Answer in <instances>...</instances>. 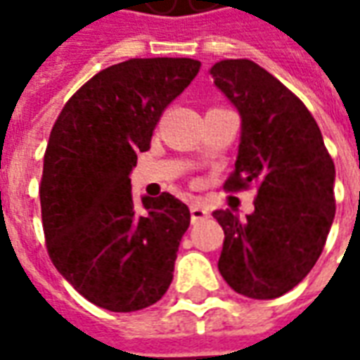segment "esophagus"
<instances>
[{
    "label": "esophagus",
    "instance_id": "1",
    "mask_svg": "<svg viewBox=\"0 0 360 360\" xmlns=\"http://www.w3.org/2000/svg\"><path fill=\"white\" fill-rule=\"evenodd\" d=\"M208 216H210V212L206 210L202 204L196 202L191 206V219H193V224H198V221H202V219H206Z\"/></svg>",
    "mask_w": 360,
    "mask_h": 360
}]
</instances>
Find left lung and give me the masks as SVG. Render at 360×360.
<instances>
[{
    "label": "left lung",
    "mask_w": 360,
    "mask_h": 360,
    "mask_svg": "<svg viewBox=\"0 0 360 360\" xmlns=\"http://www.w3.org/2000/svg\"><path fill=\"white\" fill-rule=\"evenodd\" d=\"M214 84L241 115V142L226 191L257 185L255 212L214 218L226 233L219 274L237 293L276 299L299 285L322 255L335 216V167L307 105L250 59H224Z\"/></svg>",
    "instance_id": "8db88e82"
}]
</instances>
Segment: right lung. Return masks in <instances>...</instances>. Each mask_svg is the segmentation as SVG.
Segmentation results:
<instances>
[{
	"mask_svg": "<svg viewBox=\"0 0 360 360\" xmlns=\"http://www.w3.org/2000/svg\"><path fill=\"white\" fill-rule=\"evenodd\" d=\"M198 69L188 58L111 65L82 84L53 123L40 183L46 247L59 274L100 309H146L172 283L191 212L169 193L142 196L136 208L129 175Z\"/></svg>",
	"mask_w": 360,
	"mask_h": 360,
	"instance_id": "1",
	"label": "right lung"
}]
</instances>
